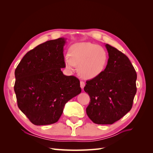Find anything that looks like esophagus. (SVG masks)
<instances>
[{
  "mask_svg": "<svg viewBox=\"0 0 153 153\" xmlns=\"http://www.w3.org/2000/svg\"><path fill=\"white\" fill-rule=\"evenodd\" d=\"M85 85V82H83V81H80V87L82 88V89H84Z\"/></svg>",
  "mask_w": 153,
  "mask_h": 153,
  "instance_id": "34e87169",
  "label": "esophagus"
}]
</instances>
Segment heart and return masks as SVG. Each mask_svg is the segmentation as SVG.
Returning a JSON list of instances; mask_svg holds the SVG:
<instances>
[{
	"label": "heart",
	"instance_id": "b5f03b06",
	"mask_svg": "<svg viewBox=\"0 0 153 153\" xmlns=\"http://www.w3.org/2000/svg\"><path fill=\"white\" fill-rule=\"evenodd\" d=\"M69 55L64 59L66 68L73 70L75 65L78 66L79 75L86 80L98 76L104 70L108 59L104 48L90 42L73 45Z\"/></svg>",
	"mask_w": 153,
	"mask_h": 153
}]
</instances>
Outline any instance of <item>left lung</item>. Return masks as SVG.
<instances>
[{
	"label": "left lung",
	"mask_w": 153,
	"mask_h": 153,
	"mask_svg": "<svg viewBox=\"0 0 153 153\" xmlns=\"http://www.w3.org/2000/svg\"><path fill=\"white\" fill-rule=\"evenodd\" d=\"M107 65L100 75L87 80L84 91L91 101L86 113L98 124H112L130 111L137 92V73L129 59L108 44Z\"/></svg>",
	"instance_id": "left-lung-1"
}]
</instances>
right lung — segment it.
<instances>
[{"label":"right lung","instance_id":"right-lung-1","mask_svg":"<svg viewBox=\"0 0 153 153\" xmlns=\"http://www.w3.org/2000/svg\"><path fill=\"white\" fill-rule=\"evenodd\" d=\"M61 38L39 45L27 52L17 66L14 86L18 108L35 125L58 121L64 105L81 92L80 80L64 75Z\"/></svg>","mask_w":153,"mask_h":153}]
</instances>
